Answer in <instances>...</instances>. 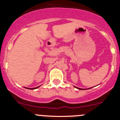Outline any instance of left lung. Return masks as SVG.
I'll return each mask as SVG.
<instances>
[{
  "mask_svg": "<svg viewBox=\"0 0 120 120\" xmlns=\"http://www.w3.org/2000/svg\"><path fill=\"white\" fill-rule=\"evenodd\" d=\"M74 87H76V88H77V89H79V90H86V89H83L79 88V87H76V86H74ZM89 89H90V88H89Z\"/></svg>",
  "mask_w": 120,
  "mask_h": 120,
  "instance_id": "obj_1",
  "label": "left lung"
}]
</instances>
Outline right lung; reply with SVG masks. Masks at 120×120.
<instances>
[{"label":"right lung","instance_id":"1","mask_svg":"<svg viewBox=\"0 0 120 120\" xmlns=\"http://www.w3.org/2000/svg\"><path fill=\"white\" fill-rule=\"evenodd\" d=\"M39 86H38V87H35V88H28V87H25V88H26V89H37V88H38V87H39Z\"/></svg>","mask_w":120,"mask_h":120}]
</instances>
